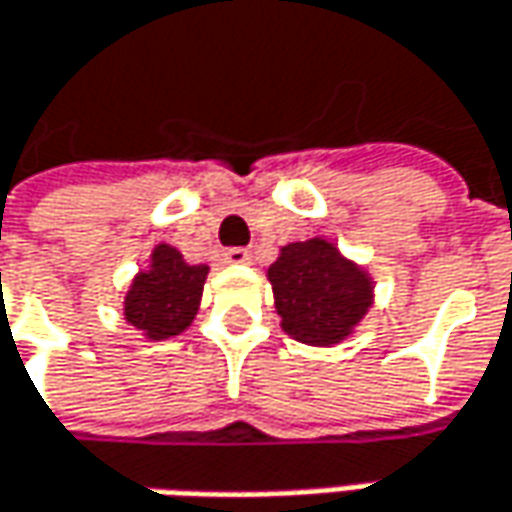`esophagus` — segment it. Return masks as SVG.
<instances>
[{"label": "esophagus", "instance_id": "34e87169", "mask_svg": "<svg viewBox=\"0 0 512 512\" xmlns=\"http://www.w3.org/2000/svg\"><path fill=\"white\" fill-rule=\"evenodd\" d=\"M225 262L227 265H247L250 262V250L247 247H230V250H225Z\"/></svg>", "mask_w": 512, "mask_h": 512}]
</instances>
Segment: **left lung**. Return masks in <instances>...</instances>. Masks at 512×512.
I'll return each mask as SVG.
<instances>
[{
    "mask_svg": "<svg viewBox=\"0 0 512 512\" xmlns=\"http://www.w3.org/2000/svg\"><path fill=\"white\" fill-rule=\"evenodd\" d=\"M282 330L310 347L344 342L373 305V279L322 236L290 242L267 267Z\"/></svg>",
    "mask_w": 512,
    "mask_h": 512,
    "instance_id": "8db88e82",
    "label": "left lung"
}]
</instances>
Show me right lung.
<instances>
[{"label": "right lung", "instance_id": "add662e5", "mask_svg": "<svg viewBox=\"0 0 512 512\" xmlns=\"http://www.w3.org/2000/svg\"><path fill=\"white\" fill-rule=\"evenodd\" d=\"M207 273L210 267L190 265L176 247L156 245L150 265L133 276L125 293V322L150 342L185 333L199 313Z\"/></svg>", "mask_w": 512, "mask_h": 512}]
</instances>
